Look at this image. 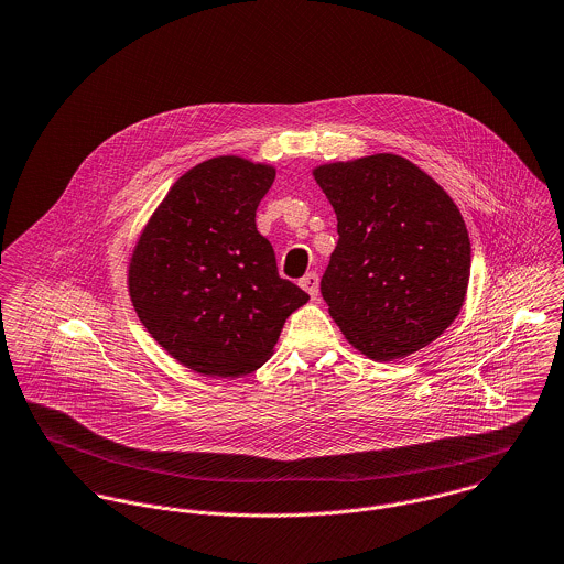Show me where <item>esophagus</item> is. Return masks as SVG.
Returning a JSON list of instances; mask_svg holds the SVG:
<instances>
[{"label":"esophagus","mask_w":564,"mask_h":564,"mask_svg":"<svg viewBox=\"0 0 564 564\" xmlns=\"http://www.w3.org/2000/svg\"><path fill=\"white\" fill-rule=\"evenodd\" d=\"M300 286L311 295V300H317L319 295V275L315 271L306 273L302 280H300Z\"/></svg>","instance_id":"obj_1"}]
</instances>
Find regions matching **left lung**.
<instances>
[{
  "instance_id": "obj_1",
  "label": "left lung",
  "mask_w": 564,
  "mask_h": 564,
  "mask_svg": "<svg viewBox=\"0 0 564 564\" xmlns=\"http://www.w3.org/2000/svg\"><path fill=\"white\" fill-rule=\"evenodd\" d=\"M313 175L338 221L322 278L332 319L371 360L430 345L458 317L471 273L454 199L395 154L322 164Z\"/></svg>"
}]
</instances>
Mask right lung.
Segmentation results:
<instances>
[{
    "instance_id": "right-lung-1",
    "label": "right lung",
    "mask_w": 564,
    "mask_h": 564,
    "mask_svg": "<svg viewBox=\"0 0 564 564\" xmlns=\"http://www.w3.org/2000/svg\"><path fill=\"white\" fill-rule=\"evenodd\" d=\"M275 169L217 156L186 171L148 221L130 258L134 311L184 367L239 378L269 360L284 322L308 302L280 278L256 228Z\"/></svg>"
}]
</instances>
